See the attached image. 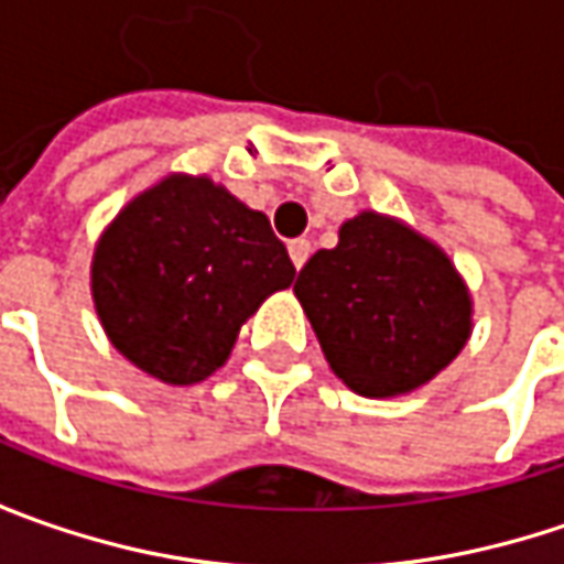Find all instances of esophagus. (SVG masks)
<instances>
[{"mask_svg": "<svg viewBox=\"0 0 564 564\" xmlns=\"http://www.w3.org/2000/svg\"><path fill=\"white\" fill-rule=\"evenodd\" d=\"M311 241L307 238H294L292 245H289V257H292L294 270H301L304 263H307V257H311Z\"/></svg>", "mask_w": 564, "mask_h": 564, "instance_id": "1", "label": "esophagus"}]
</instances>
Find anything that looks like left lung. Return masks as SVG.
<instances>
[{"instance_id":"left-lung-1","label":"left lung","mask_w":564,"mask_h":564,"mask_svg":"<svg viewBox=\"0 0 564 564\" xmlns=\"http://www.w3.org/2000/svg\"><path fill=\"white\" fill-rule=\"evenodd\" d=\"M319 348L351 392L395 399L443 373L474 329L467 282L436 241L377 209L338 228L294 282Z\"/></svg>"}]
</instances>
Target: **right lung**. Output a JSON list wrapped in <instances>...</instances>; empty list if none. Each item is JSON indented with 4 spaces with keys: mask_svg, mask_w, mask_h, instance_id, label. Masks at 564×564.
<instances>
[{
    "mask_svg": "<svg viewBox=\"0 0 564 564\" xmlns=\"http://www.w3.org/2000/svg\"><path fill=\"white\" fill-rule=\"evenodd\" d=\"M294 267L270 219L206 175L172 172L102 228L90 294L112 348L147 377L194 386Z\"/></svg>",
    "mask_w": 564,
    "mask_h": 564,
    "instance_id": "obj_1",
    "label": "right lung"
}]
</instances>
